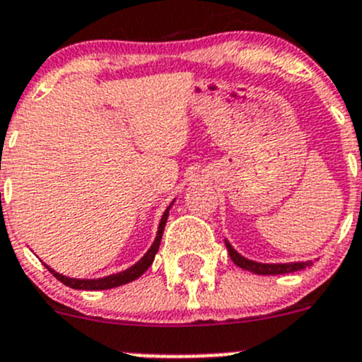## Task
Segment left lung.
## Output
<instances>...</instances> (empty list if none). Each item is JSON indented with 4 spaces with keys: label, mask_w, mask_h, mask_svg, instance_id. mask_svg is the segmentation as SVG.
Masks as SVG:
<instances>
[{
    "label": "left lung",
    "mask_w": 362,
    "mask_h": 362,
    "mask_svg": "<svg viewBox=\"0 0 362 362\" xmlns=\"http://www.w3.org/2000/svg\"><path fill=\"white\" fill-rule=\"evenodd\" d=\"M226 244L228 252H230V258L233 259L235 265H238L240 269L249 270L252 274L259 276H276V274H290V272H297V270H303L306 267L311 265V262H290V263H259L252 262V259L244 258L240 252H237L233 249V245L228 240H224Z\"/></svg>",
    "instance_id": "1"
}]
</instances>
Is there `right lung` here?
Masks as SVG:
<instances>
[{"label":"right lung","instance_id":"right-lung-1","mask_svg":"<svg viewBox=\"0 0 362 362\" xmlns=\"http://www.w3.org/2000/svg\"><path fill=\"white\" fill-rule=\"evenodd\" d=\"M171 205H173V202H171ZM171 205L164 210L163 217H160L159 228H157L156 240H153V244L150 245L148 251L145 252V256H143L139 262H136L132 267L122 270V272L110 274V276H106V278H99V279H76V278H66V276H63V274H59V272H56V270H52L51 267H47V265L45 267H47L49 272H51V274L54 276L58 281H62L63 285L70 286V288H74V290H110V288H117V286H122V285H127V283L134 281V279H138L139 276L145 274L146 269H148V267L153 263V258H156L157 251H159L160 238H163V231H164V226H166L168 216H170Z\"/></svg>","mask_w":362,"mask_h":362}]
</instances>
